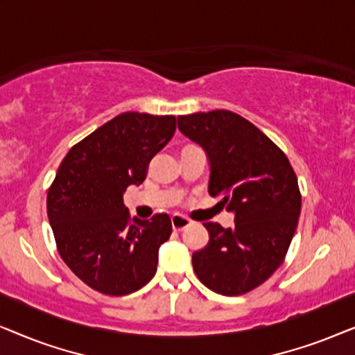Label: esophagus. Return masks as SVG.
Listing matches in <instances>:
<instances>
[{"instance_id": "1", "label": "esophagus", "mask_w": 355, "mask_h": 355, "mask_svg": "<svg viewBox=\"0 0 355 355\" xmlns=\"http://www.w3.org/2000/svg\"><path fill=\"white\" fill-rule=\"evenodd\" d=\"M171 225H173L174 231H182L184 227H187L189 225H191V220L186 216L179 215V213H174V215L171 216Z\"/></svg>"}]
</instances>
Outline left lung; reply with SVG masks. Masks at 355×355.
<instances>
[{"label": "left lung", "mask_w": 355, "mask_h": 355, "mask_svg": "<svg viewBox=\"0 0 355 355\" xmlns=\"http://www.w3.org/2000/svg\"><path fill=\"white\" fill-rule=\"evenodd\" d=\"M178 128L208 155V193L234 213L232 230L203 223L210 241L193 252V271L213 293H249L288 254L302 202L297 176L283 150L232 111L179 116Z\"/></svg>", "instance_id": "1"}]
</instances>
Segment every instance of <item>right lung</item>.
Listing matches in <instances>:
<instances>
[{
	"label": "right lung",
	"instance_id": "obj_1",
	"mask_svg": "<svg viewBox=\"0 0 355 355\" xmlns=\"http://www.w3.org/2000/svg\"><path fill=\"white\" fill-rule=\"evenodd\" d=\"M174 130L171 114L116 116L67 152L48 189V220L61 259L101 294L135 293L157 273L171 220L166 213L130 218L123 193L145 181L150 159Z\"/></svg>",
	"mask_w": 355,
	"mask_h": 355
}]
</instances>
